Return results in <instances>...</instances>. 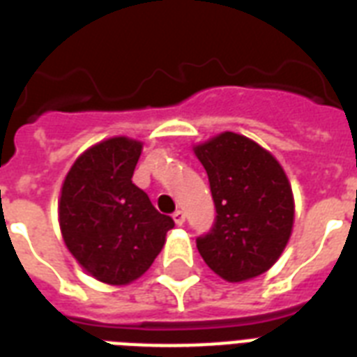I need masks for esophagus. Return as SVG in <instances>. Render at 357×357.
Wrapping results in <instances>:
<instances>
[{"mask_svg":"<svg viewBox=\"0 0 357 357\" xmlns=\"http://www.w3.org/2000/svg\"><path fill=\"white\" fill-rule=\"evenodd\" d=\"M172 218H174V222L178 224V226H181V224L185 222V213L181 211V209H176L172 215Z\"/></svg>","mask_w":357,"mask_h":357,"instance_id":"1","label":"esophagus"}]
</instances>
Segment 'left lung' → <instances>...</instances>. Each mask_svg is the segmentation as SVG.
<instances>
[{"instance_id":"8db88e82","label":"left lung","mask_w":357,"mask_h":357,"mask_svg":"<svg viewBox=\"0 0 357 357\" xmlns=\"http://www.w3.org/2000/svg\"><path fill=\"white\" fill-rule=\"evenodd\" d=\"M217 209L196 238L207 266L226 282L266 272L282 255L294 220L293 190L280 162L243 135L220 133L195 148Z\"/></svg>"}]
</instances>
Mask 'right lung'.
I'll return each instance as SVG.
<instances>
[{"label":"right lung","mask_w":357,"mask_h":357,"mask_svg":"<svg viewBox=\"0 0 357 357\" xmlns=\"http://www.w3.org/2000/svg\"><path fill=\"white\" fill-rule=\"evenodd\" d=\"M142 144L113 137L81 153L66 174L59 222L68 250L91 276L128 285L151 266L174 220L131 181Z\"/></svg>","instance_id":"1"}]
</instances>
